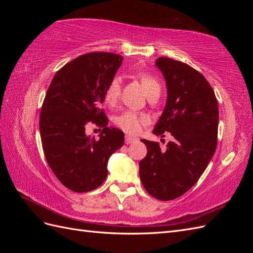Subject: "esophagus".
<instances>
[{
    "instance_id": "esophagus-1",
    "label": "esophagus",
    "mask_w": 253,
    "mask_h": 253,
    "mask_svg": "<svg viewBox=\"0 0 253 253\" xmlns=\"http://www.w3.org/2000/svg\"><path fill=\"white\" fill-rule=\"evenodd\" d=\"M137 140V138H134V137H131V136H126V144H129L132 142H135Z\"/></svg>"
}]
</instances>
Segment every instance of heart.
Wrapping results in <instances>:
<instances>
[{
	"mask_svg": "<svg viewBox=\"0 0 253 253\" xmlns=\"http://www.w3.org/2000/svg\"><path fill=\"white\" fill-rule=\"evenodd\" d=\"M137 77L140 80L141 85L145 91V94H150L152 90L156 88H159V84L157 80L153 77V76L140 73L137 75ZM120 95V79L119 78H114L109 83V85L106 86L104 91V100L105 102L113 105L117 102L118 98ZM149 118L143 114L136 113L133 111H126L122 113L121 115L116 118L115 122L116 125L127 134L136 135L141 132L142 127L148 124Z\"/></svg>",
	"mask_w": 253,
	"mask_h": 253,
	"instance_id": "heart-1",
	"label": "heart"
}]
</instances>
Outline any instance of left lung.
Here are the masks:
<instances>
[{
	"mask_svg": "<svg viewBox=\"0 0 253 253\" xmlns=\"http://www.w3.org/2000/svg\"><path fill=\"white\" fill-rule=\"evenodd\" d=\"M155 65L164 75L168 95L153 133L169 132L174 139L166 151L142 139L148 153L139 163V175L149 194L172 201L195 185L215 153L218 104L209 82L190 65L165 57Z\"/></svg>",
	"mask_w": 253,
	"mask_h": 253,
	"instance_id": "8db88e82",
	"label": "left lung"
}]
</instances>
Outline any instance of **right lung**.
I'll use <instances>...</instances> for the list:
<instances>
[{
  "label": "right lung",
  "mask_w": 253,
  "mask_h": 253,
  "mask_svg": "<svg viewBox=\"0 0 253 253\" xmlns=\"http://www.w3.org/2000/svg\"><path fill=\"white\" fill-rule=\"evenodd\" d=\"M122 59L111 52L76 58L56 73L45 95L39 124L44 155L57 178L74 192L100 186L109 158L124 145V132L108 127L100 109ZM90 122L103 127L99 140L85 134Z\"/></svg>",
  "instance_id": "add662e5"
}]
</instances>
